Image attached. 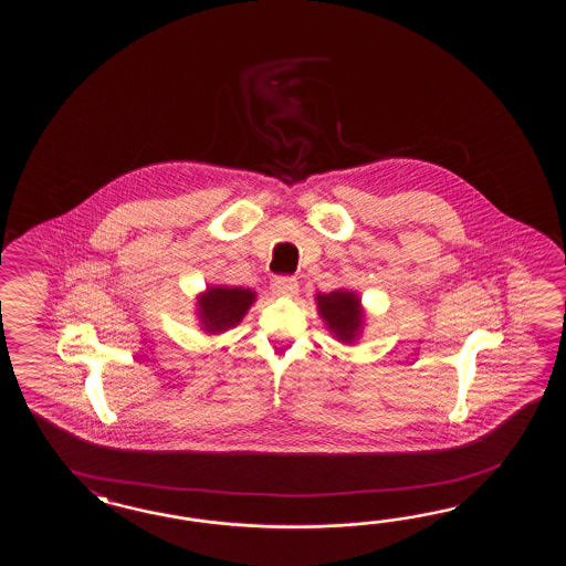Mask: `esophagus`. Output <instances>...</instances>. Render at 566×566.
I'll return each instance as SVG.
<instances>
[{
    "label": "esophagus",
    "mask_w": 566,
    "mask_h": 566,
    "mask_svg": "<svg viewBox=\"0 0 566 566\" xmlns=\"http://www.w3.org/2000/svg\"><path fill=\"white\" fill-rule=\"evenodd\" d=\"M272 292L276 296H294L298 292V282L292 276H276L272 280Z\"/></svg>",
    "instance_id": "esophagus-1"
}]
</instances>
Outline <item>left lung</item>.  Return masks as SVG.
<instances>
[{
  "instance_id": "left-lung-1",
  "label": "left lung",
  "mask_w": 566,
  "mask_h": 566,
  "mask_svg": "<svg viewBox=\"0 0 566 566\" xmlns=\"http://www.w3.org/2000/svg\"><path fill=\"white\" fill-rule=\"evenodd\" d=\"M316 306L328 331L337 339L343 343L357 339L364 327V311L355 292L333 290L328 294H316Z\"/></svg>"
}]
</instances>
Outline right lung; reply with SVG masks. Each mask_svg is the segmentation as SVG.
<instances>
[{"mask_svg": "<svg viewBox=\"0 0 566 566\" xmlns=\"http://www.w3.org/2000/svg\"><path fill=\"white\" fill-rule=\"evenodd\" d=\"M255 292L241 286H211L197 298L199 318L207 333H226L227 328L238 327L241 318L250 311Z\"/></svg>", "mask_w": 566, "mask_h": 566, "instance_id": "add662e5", "label": "right lung"}]
</instances>
